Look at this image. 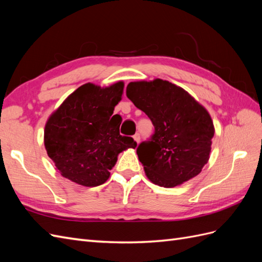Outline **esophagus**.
<instances>
[{
  "mask_svg": "<svg viewBox=\"0 0 262 262\" xmlns=\"http://www.w3.org/2000/svg\"><path fill=\"white\" fill-rule=\"evenodd\" d=\"M133 139H134V141H136V142H137V143H139V142H140V140H141V137H140V134H139V133H136V134H134V136H133Z\"/></svg>",
  "mask_w": 262,
  "mask_h": 262,
  "instance_id": "obj_1",
  "label": "esophagus"
}]
</instances>
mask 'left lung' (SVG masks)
<instances>
[{"instance_id": "1", "label": "left lung", "mask_w": 262, "mask_h": 262, "mask_svg": "<svg viewBox=\"0 0 262 262\" xmlns=\"http://www.w3.org/2000/svg\"><path fill=\"white\" fill-rule=\"evenodd\" d=\"M126 97L154 125V133L137 148L147 178L171 188L195 177L209 161L214 137L207 110L181 87L161 78L129 83Z\"/></svg>"}]
</instances>
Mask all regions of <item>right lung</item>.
I'll return each instance as SVG.
<instances>
[{"mask_svg":"<svg viewBox=\"0 0 262 262\" xmlns=\"http://www.w3.org/2000/svg\"><path fill=\"white\" fill-rule=\"evenodd\" d=\"M123 86L122 82L106 89L82 85L47 121L45 146L63 177L86 187L102 185L118 154L136 148L137 142L121 136L120 122L111 118Z\"/></svg>","mask_w":262,"mask_h":262,"instance_id":"add662e5","label":"right lung"}]
</instances>
